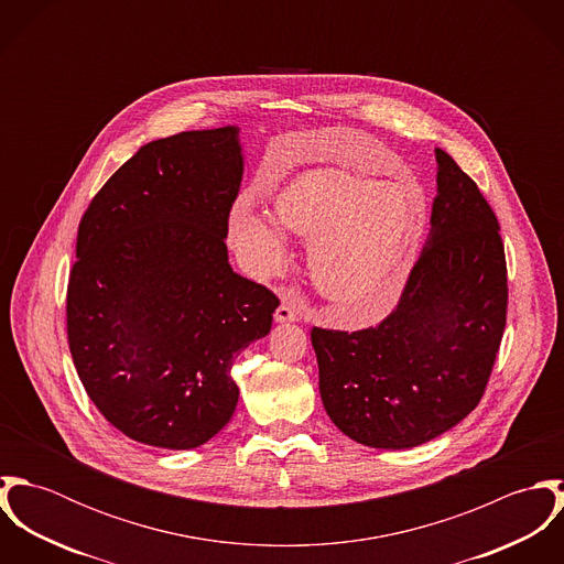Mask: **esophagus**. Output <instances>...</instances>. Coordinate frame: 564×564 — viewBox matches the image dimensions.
<instances>
[{
	"instance_id": "esophagus-1",
	"label": "esophagus",
	"mask_w": 564,
	"mask_h": 564,
	"mask_svg": "<svg viewBox=\"0 0 564 564\" xmlns=\"http://www.w3.org/2000/svg\"><path fill=\"white\" fill-rule=\"evenodd\" d=\"M300 319V311L295 308V306H291V304H280L278 306V311H275V322L286 323V322H297Z\"/></svg>"
}]
</instances>
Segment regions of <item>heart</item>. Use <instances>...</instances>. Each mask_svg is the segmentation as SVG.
I'll return each mask as SVG.
<instances>
[{"label": "heart", "instance_id": "obj_1", "mask_svg": "<svg viewBox=\"0 0 564 564\" xmlns=\"http://www.w3.org/2000/svg\"><path fill=\"white\" fill-rule=\"evenodd\" d=\"M275 215L284 228L308 237L315 286L349 317L376 322L395 308L423 228V197L414 188L322 166L278 193ZM279 225L247 197L230 210V242L258 278L282 273L291 260Z\"/></svg>", "mask_w": 564, "mask_h": 564}]
</instances>
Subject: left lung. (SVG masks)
I'll use <instances>...</instances> for the list:
<instances>
[{"instance_id":"left-lung-1","label":"left lung","mask_w":564,"mask_h":564,"mask_svg":"<svg viewBox=\"0 0 564 564\" xmlns=\"http://www.w3.org/2000/svg\"><path fill=\"white\" fill-rule=\"evenodd\" d=\"M432 228L398 308L378 325L313 327L319 391L349 438L405 449L460 423L482 400L508 313L499 221L478 184L436 150Z\"/></svg>"}]
</instances>
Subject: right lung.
Instances as JSON below:
<instances>
[{"label":"right lung","instance_id":"obj_1","mask_svg":"<svg viewBox=\"0 0 564 564\" xmlns=\"http://www.w3.org/2000/svg\"><path fill=\"white\" fill-rule=\"evenodd\" d=\"M239 130L180 132L121 164L82 215L67 338L84 391L126 436L164 449L213 438L239 402L235 356L280 300L232 271Z\"/></svg>","mask_w":564,"mask_h":564}]
</instances>
